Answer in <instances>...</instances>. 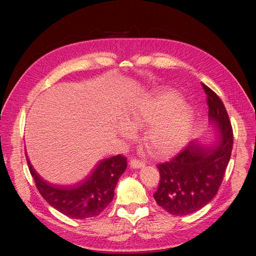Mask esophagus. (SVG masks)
<instances>
[{
    "mask_svg": "<svg viewBox=\"0 0 256 256\" xmlns=\"http://www.w3.org/2000/svg\"><path fill=\"white\" fill-rule=\"evenodd\" d=\"M130 166L132 168H136V169H139V168H142L145 166V163L143 162V160H137V158H132L130 160Z\"/></svg>",
    "mask_w": 256,
    "mask_h": 256,
    "instance_id": "34e87169",
    "label": "esophagus"
}]
</instances>
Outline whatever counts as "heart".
Here are the masks:
<instances>
[{
	"label": "heart",
	"mask_w": 256,
	"mask_h": 256,
	"mask_svg": "<svg viewBox=\"0 0 256 256\" xmlns=\"http://www.w3.org/2000/svg\"><path fill=\"white\" fill-rule=\"evenodd\" d=\"M134 122L148 126L145 143L152 154L167 156L178 152L189 136L193 115L184 104L180 94L166 91L134 108L130 113ZM130 132V126L126 128Z\"/></svg>",
	"instance_id": "1"
}]
</instances>
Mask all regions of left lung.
<instances>
[{
  "mask_svg": "<svg viewBox=\"0 0 256 256\" xmlns=\"http://www.w3.org/2000/svg\"><path fill=\"white\" fill-rule=\"evenodd\" d=\"M208 106V120L218 132V142L204 146L190 141L176 156L158 164L160 182L154 197L174 216H186L206 206L217 194L230 160L234 130L225 106L202 84Z\"/></svg>",
  "mask_w": 256,
  "mask_h": 256,
  "instance_id": "obj_1",
  "label": "left lung"
}]
</instances>
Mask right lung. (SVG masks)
<instances>
[{
    "mask_svg": "<svg viewBox=\"0 0 256 256\" xmlns=\"http://www.w3.org/2000/svg\"><path fill=\"white\" fill-rule=\"evenodd\" d=\"M26 163L38 192L54 208L72 219L96 217L113 200L119 178L126 169V158L117 154L102 160L82 182L72 186L50 184Z\"/></svg>",
    "mask_w": 256,
    "mask_h": 256,
    "instance_id": "1",
    "label": "right lung"
}]
</instances>
